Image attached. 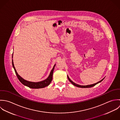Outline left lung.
<instances>
[{
    "instance_id": "obj_1",
    "label": "left lung",
    "mask_w": 120,
    "mask_h": 120,
    "mask_svg": "<svg viewBox=\"0 0 120 120\" xmlns=\"http://www.w3.org/2000/svg\"><path fill=\"white\" fill-rule=\"evenodd\" d=\"M67 77H68V78L69 80L70 81V82L72 83L73 85H74V86H76V87H79V88H90V87H93V86H95L96 84H98V83H99V82H101V81H102L104 79V78H103L102 80H101V81H100L99 82H96V83H94V84H93L88 85H85V86H83V85H78V84H77L75 83V82H72V81L70 79V78H69V76H68V75H67Z\"/></svg>"
}]
</instances>
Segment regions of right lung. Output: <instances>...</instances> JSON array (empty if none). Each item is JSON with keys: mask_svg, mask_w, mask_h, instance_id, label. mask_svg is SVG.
I'll return each mask as SVG.
<instances>
[{"mask_svg": "<svg viewBox=\"0 0 120 120\" xmlns=\"http://www.w3.org/2000/svg\"><path fill=\"white\" fill-rule=\"evenodd\" d=\"M12 56H13V54H12ZM12 57H13V56H12ZM12 64L13 67L14 69L15 73H16V74L19 80V81L25 86H27V87H28L30 88H31V89H40V88H45L46 86H48V85L50 83V82H51V81L52 80V76H53V71H54V70L55 66L56 65V64L54 65L53 69H52V70L50 71L49 75V76H48V77L47 79H46L45 80L43 81L35 82H29V81H26V80H24L18 74V73L16 70V69L14 67V65L13 59L12 60Z\"/></svg>", "mask_w": 120, "mask_h": 120, "instance_id": "obj_1", "label": "right lung"}]
</instances>
